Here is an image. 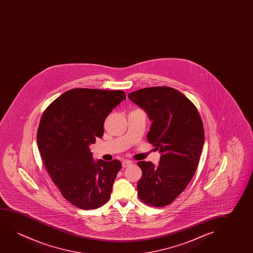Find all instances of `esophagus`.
Masks as SVG:
<instances>
[{
	"instance_id": "34e87169",
	"label": "esophagus",
	"mask_w": 253,
	"mask_h": 253,
	"mask_svg": "<svg viewBox=\"0 0 253 253\" xmlns=\"http://www.w3.org/2000/svg\"><path fill=\"white\" fill-rule=\"evenodd\" d=\"M131 164V161H129V160H125V161L122 163V166H123V168H127V167L130 166Z\"/></svg>"
}]
</instances>
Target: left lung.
Here are the masks:
<instances>
[{
  "label": "left lung",
  "instance_id": "8db88e82",
  "mask_svg": "<svg viewBox=\"0 0 253 253\" xmlns=\"http://www.w3.org/2000/svg\"><path fill=\"white\" fill-rule=\"evenodd\" d=\"M152 121L147 140L162 153L159 166L138 162L142 178L138 197L161 208L172 203L190 182L204 144V127L197 108L179 90L168 86L148 87L128 93Z\"/></svg>",
  "mask_w": 253,
  "mask_h": 253
}]
</instances>
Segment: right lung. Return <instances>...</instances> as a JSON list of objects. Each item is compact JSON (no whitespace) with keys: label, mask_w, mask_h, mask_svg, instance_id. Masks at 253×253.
<instances>
[{"label":"right lung","mask_w":253,"mask_h":253,"mask_svg":"<svg viewBox=\"0 0 253 253\" xmlns=\"http://www.w3.org/2000/svg\"><path fill=\"white\" fill-rule=\"evenodd\" d=\"M125 98L123 90L76 88L42 114L37 143L45 169L63 197L80 209H96L111 197L121 163H95L89 145L103 136L108 115Z\"/></svg>","instance_id":"1"}]
</instances>
